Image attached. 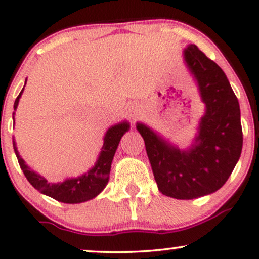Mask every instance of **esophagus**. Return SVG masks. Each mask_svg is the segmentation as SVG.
<instances>
[{"instance_id": "obj_1", "label": "esophagus", "mask_w": 259, "mask_h": 259, "mask_svg": "<svg viewBox=\"0 0 259 259\" xmlns=\"http://www.w3.org/2000/svg\"><path fill=\"white\" fill-rule=\"evenodd\" d=\"M126 111H127V115H128V116H130V119H133V120L138 119L139 115L142 114V109H140L139 105H137V104L128 105V107H127V110Z\"/></svg>"}]
</instances>
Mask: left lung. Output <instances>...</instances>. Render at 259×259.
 Masks as SVG:
<instances>
[{"instance_id":"1","label":"left lung","mask_w":259,"mask_h":259,"mask_svg":"<svg viewBox=\"0 0 259 259\" xmlns=\"http://www.w3.org/2000/svg\"><path fill=\"white\" fill-rule=\"evenodd\" d=\"M185 65L198 86L205 113L187 149H179L148 124L137 122L145 142L158 191L175 199H194L220 190L242 149L240 107L221 67L197 46L184 50Z\"/></svg>"}]
</instances>
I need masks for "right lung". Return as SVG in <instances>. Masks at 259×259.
<instances>
[{
  "mask_svg": "<svg viewBox=\"0 0 259 259\" xmlns=\"http://www.w3.org/2000/svg\"><path fill=\"white\" fill-rule=\"evenodd\" d=\"M25 85H26V81H25ZM22 91H24V89H22L14 102V110H17ZM15 113H13V115ZM13 119H14V116H13ZM128 130L130 123L127 121H122V122L109 127L107 133L104 135L103 146H102L101 152L94 167L89 169L86 173L79 175L76 178L66 179L62 183H49L46 178L41 177V175L36 173L33 169L28 167L26 162L19 155L17 144H15L14 140H13V148H14L21 170L24 171L28 183L36 190L61 203L78 204L94 199L107 186L108 181H109L110 167L114 155L116 152L121 138Z\"/></svg>",
  "mask_w": 259,
  "mask_h": 259,
  "instance_id": "right-lung-1",
  "label": "right lung"
}]
</instances>
